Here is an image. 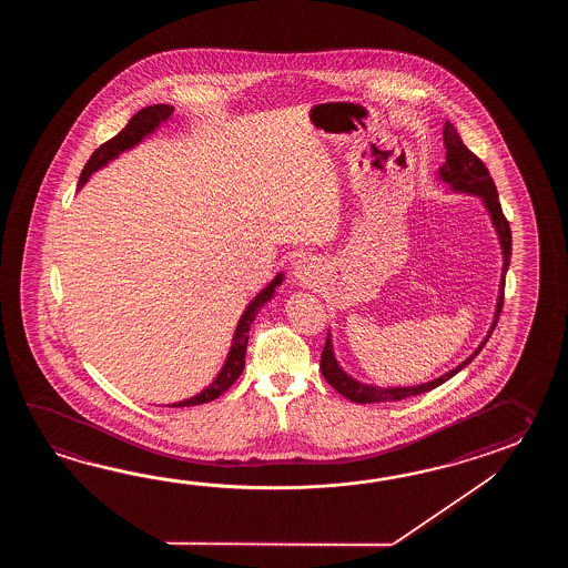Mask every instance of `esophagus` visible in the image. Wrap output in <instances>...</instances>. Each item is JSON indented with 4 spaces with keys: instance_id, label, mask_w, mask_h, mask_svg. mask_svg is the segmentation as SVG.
Returning <instances> with one entry per match:
<instances>
[{
    "instance_id": "1",
    "label": "esophagus",
    "mask_w": 568,
    "mask_h": 568,
    "mask_svg": "<svg viewBox=\"0 0 568 568\" xmlns=\"http://www.w3.org/2000/svg\"><path fill=\"white\" fill-rule=\"evenodd\" d=\"M294 280L304 288H311L318 280V266L314 264L313 260H306V257L298 260L294 264Z\"/></svg>"
}]
</instances>
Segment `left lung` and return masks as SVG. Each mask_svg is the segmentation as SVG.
I'll use <instances>...</instances> for the list:
<instances>
[{"instance_id": "obj_1", "label": "left lung", "mask_w": 568, "mask_h": 568, "mask_svg": "<svg viewBox=\"0 0 568 568\" xmlns=\"http://www.w3.org/2000/svg\"><path fill=\"white\" fill-rule=\"evenodd\" d=\"M443 140H445V150H447V160L445 164L438 169V179L447 182L453 191L459 193H469L479 196L483 205L487 209L491 223H494L497 237L501 243V254H504V267H501V282H499V296H497V306H495L494 325L489 328L487 337L483 338L481 345L475 349L473 355H469L465 362L457 365L455 369H450L448 374L436 377L433 382H426L420 386H404V387H377L369 386V384H362L357 379H353L351 375L345 374L341 369L335 353H333V343H331V335H326L325 347H323V355H321V372L325 375L326 382L337 389L338 394H343L345 398H349L355 404H374V402H398V399L410 398V396H418L424 392H430L436 386L445 384L453 375L459 374L465 365L475 359V355H479V351L485 347V343L491 337L495 325L499 321V313L504 308V290H506V274L509 267V257H511V231H509V223H507L506 215L499 205V194L495 189L494 179L489 174V170L485 169L479 158L473 154L467 145L463 144L459 133L455 130V125L447 121L445 130H443Z\"/></svg>"}]
</instances>
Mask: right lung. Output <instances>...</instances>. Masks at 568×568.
<instances>
[{
  "label": "right lung",
  "mask_w": 568,
  "mask_h": 568,
  "mask_svg": "<svg viewBox=\"0 0 568 568\" xmlns=\"http://www.w3.org/2000/svg\"><path fill=\"white\" fill-rule=\"evenodd\" d=\"M172 105H150V108L140 109L132 120L128 121V125L121 130L118 135H113L105 144L99 145L91 158L87 160L85 169L81 172L79 179V189L89 181V176L103 169L108 162L113 158L120 156L121 152L130 150L133 145L140 144L145 135L156 130L160 123L169 121L172 118ZM284 282V274H278L276 278L267 284L266 288L262 290L254 301L250 302L243 311L242 318L235 328L233 335V343H231L230 355L227 362L223 365V369L219 372L217 377L213 379L211 386L205 387L201 394H196L193 398L182 399L176 404H170L169 408H182V406H199V404H206L211 399L219 398L225 389H230L231 384L242 375L243 367H245V351H247V338H250V328L254 323L255 314L260 313V308L266 304L270 298H274V292L278 288L280 284Z\"/></svg>",
  "instance_id": "add662e5"
}]
</instances>
